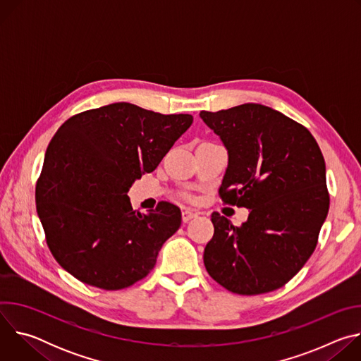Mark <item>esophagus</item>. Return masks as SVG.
<instances>
[{"instance_id": "esophagus-1", "label": "esophagus", "mask_w": 361, "mask_h": 361, "mask_svg": "<svg viewBox=\"0 0 361 361\" xmlns=\"http://www.w3.org/2000/svg\"><path fill=\"white\" fill-rule=\"evenodd\" d=\"M197 216H198V213H195V212H192V210H190V209H185V210H183V213H181V217H183V221H184V223H187V221L195 219Z\"/></svg>"}]
</instances>
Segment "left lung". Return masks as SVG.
Here are the masks:
<instances>
[{"mask_svg": "<svg viewBox=\"0 0 361 361\" xmlns=\"http://www.w3.org/2000/svg\"><path fill=\"white\" fill-rule=\"evenodd\" d=\"M200 117L228 151L221 200L250 210L238 227L212 214L204 266L235 294L277 290L310 259L329 213L322 149L304 126L254 102Z\"/></svg>", "mask_w": 361, "mask_h": 361, "instance_id": "8db88e82", "label": "left lung"}]
</instances>
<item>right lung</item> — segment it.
Returning <instances> with one entry per match:
<instances>
[{"mask_svg":"<svg viewBox=\"0 0 361 361\" xmlns=\"http://www.w3.org/2000/svg\"><path fill=\"white\" fill-rule=\"evenodd\" d=\"M192 123L114 102L68 118L51 138L35 185L37 213L51 254L77 280L121 290L154 269L163 244L180 228L169 201L141 214L127 195L157 169Z\"/></svg>","mask_w":361,"mask_h":361,"instance_id":"1","label":"right lung"}]
</instances>
